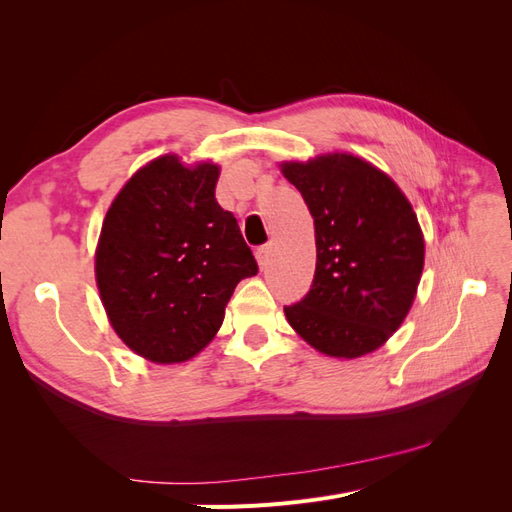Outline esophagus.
Segmentation results:
<instances>
[{"label":"esophagus","instance_id":"34e87169","mask_svg":"<svg viewBox=\"0 0 512 512\" xmlns=\"http://www.w3.org/2000/svg\"><path fill=\"white\" fill-rule=\"evenodd\" d=\"M269 256H271V243L260 245L258 250H256V258H258V265H260V267H267Z\"/></svg>","mask_w":512,"mask_h":512}]
</instances>
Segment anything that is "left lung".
<instances>
[{"label":"left lung","instance_id":"left-lung-1","mask_svg":"<svg viewBox=\"0 0 512 512\" xmlns=\"http://www.w3.org/2000/svg\"><path fill=\"white\" fill-rule=\"evenodd\" d=\"M282 173L316 228L314 282L284 307L290 327L337 359L380 348L404 322L423 273L412 205L382 170L348 153L288 162Z\"/></svg>","mask_w":512,"mask_h":512}]
</instances>
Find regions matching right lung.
<instances>
[{
    "label": "right lung",
    "instance_id": "right-lung-1",
    "mask_svg": "<svg viewBox=\"0 0 512 512\" xmlns=\"http://www.w3.org/2000/svg\"><path fill=\"white\" fill-rule=\"evenodd\" d=\"M220 168H185L177 156L149 162L108 209L96 280L117 335L156 363L203 350L224 320L235 286L258 273L237 218L215 200Z\"/></svg>",
    "mask_w": 512,
    "mask_h": 512
}]
</instances>
